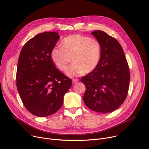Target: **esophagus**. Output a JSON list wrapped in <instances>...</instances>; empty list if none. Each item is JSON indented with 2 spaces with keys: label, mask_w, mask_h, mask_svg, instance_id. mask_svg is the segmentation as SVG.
<instances>
[{
  "label": "esophagus",
  "mask_w": 149,
  "mask_h": 149,
  "mask_svg": "<svg viewBox=\"0 0 149 149\" xmlns=\"http://www.w3.org/2000/svg\"><path fill=\"white\" fill-rule=\"evenodd\" d=\"M78 81H79V80L77 79H73V80H72V82H73V84H75Z\"/></svg>",
  "instance_id": "esophagus-1"
}]
</instances>
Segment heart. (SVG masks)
Here are the masks:
<instances>
[{
    "label": "heart",
    "mask_w": 149,
    "mask_h": 149,
    "mask_svg": "<svg viewBox=\"0 0 149 149\" xmlns=\"http://www.w3.org/2000/svg\"><path fill=\"white\" fill-rule=\"evenodd\" d=\"M101 45L94 38L74 34L65 38L61 47L51 51V59L61 71H65L71 61L73 62L66 71L68 76L88 74L97 68L101 57Z\"/></svg>",
    "instance_id": "heart-1"
}]
</instances>
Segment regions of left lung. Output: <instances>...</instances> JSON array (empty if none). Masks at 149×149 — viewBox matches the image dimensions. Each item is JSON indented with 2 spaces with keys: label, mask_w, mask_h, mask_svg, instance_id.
<instances>
[{
  "label": "left lung",
  "mask_w": 149,
  "mask_h": 149,
  "mask_svg": "<svg viewBox=\"0 0 149 149\" xmlns=\"http://www.w3.org/2000/svg\"><path fill=\"white\" fill-rule=\"evenodd\" d=\"M92 34L101 45V57L95 69L81 79L86 86L84 101L91 110L106 113L119 107L127 98L130 72L119 42L104 31Z\"/></svg>",
  "instance_id": "8db88e82"
}]
</instances>
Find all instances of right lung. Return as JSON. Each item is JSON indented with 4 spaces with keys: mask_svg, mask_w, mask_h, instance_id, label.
Listing matches in <instances>:
<instances>
[{
    "mask_svg": "<svg viewBox=\"0 0 149 149\" xmlns=\"http://www.w3.org/2000/svg\"><path fill=\"white\" fill-rule=\"evenodd\" d=\"M59 38L54 31L38 34L25 43L19 56L17 89L26 109L36 116H48L58 111L72 85L71 79L56 68L51 59V51Z\"/></svg>",
    "mask_w": 149,
    "mask_h": 149,
    "instance_id": "1",
    "label": "right lung"
}]
</instances>
